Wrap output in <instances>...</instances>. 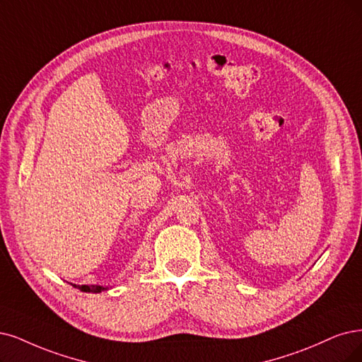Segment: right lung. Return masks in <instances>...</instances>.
<instances>
[{"label": "right lung", "mask_w": 362, "mask_h": 362, "mask_svg": "<svg viewBox=\"0 0 362 362\" xmlns=\"http://www.w3.org/2000/svg\"><path fill=\"white\" fill-rule=\"evenodd\" d=\"M73 286L80 289L82 292H92V293H100L103 291L109 289V286H101V285H73Z\"/></svg>", "instance_id": "add662e5"}]
</instances>
